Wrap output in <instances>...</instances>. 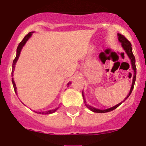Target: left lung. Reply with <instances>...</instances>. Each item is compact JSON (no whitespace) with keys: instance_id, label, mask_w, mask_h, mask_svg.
<instances>
[{"instance_id":"left-lung-1","label":"left lung","mask_w":146,"mask_h":146,"mask_svg":"<svg viewBox=\"0 0 146 146\" xmlns=\"http://www.w3.org/2000/svg\"><path fill=\"white\" fill-rule=\"evenodd\" d=\"M118 41H119V42L121 43V46H122V47H123V50H125L126 53L127 54V55L129 56V59L131 60V68H132V69H133V72H134L133 80H132V84H131V89H130V91H129V93L128 95H127V96H126V97L125 98L124 100H123V101H125V100H126V99L130 96V94H131V91H132V90H133V88H134V86H135V80H136V73H137L136 70H137V69H136V66H135V55H133V52H132V48H131V43H130V42L129 41L128 39H127V38H126V37H125L124 36L121 35V33H118ZM82 97H83V99H84V102H85V104H86V106L87 107V108H88L90 110L94 112V113H108V112H110V111H112V110H113L116 109V108H118L119 105H121V104H122V102H120L119 104H116L115 106L112 107V108H108V109L99 110V109H96V108H93L92 106H91V105L88 104L87 103H86V99H85L83 92H82Z\"/></svg>"}]
</instances>
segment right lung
<instances>
[{
  "label": "right lung",
  "mask_w": 146,
  "mask_h": 146,
  "mask_svg": "<svg viewBox=\"0 0 146 146\" xmlns=\"http://www.w3.org/2000/svg\"><path fill=\"white\" fill-rule=\"evenodd\" d=\"M33 32H30V33H28V34L25 36V37H24V38L23 39V41H22L21 42H20V44H19V45H18L17 47V55H16V57H15V58L14 59V60H13V64H12V72H11V77H13V73H14V69H15V64H16L18 58H19V56H20V52H21L22 49H23V46L25 44V43L27 42V41H28V39H29V38L32 36V33H33ZM11 80H12V84H13V86H14V89H15V93L17 94V87H16V85H15V81H14V79L13 78H11ZM71 84V82H69L68 84H67V86H68V87H69V85ZM58 109V108H55V110H48V111H45V112H38V113H37V112H36V113H39V114H51V113H54V112H55Z\"/></svg>",
  "instance_id": "add662e5"
}]
</instances>
